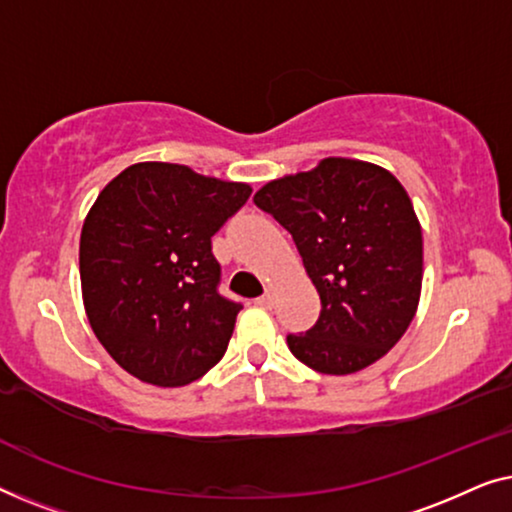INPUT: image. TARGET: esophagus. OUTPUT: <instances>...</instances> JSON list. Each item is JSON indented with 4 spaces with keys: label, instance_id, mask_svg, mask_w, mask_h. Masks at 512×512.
Here are the masks:
<instances>
[{
    "label": "esophagus",
    "instance_id": "34e87169",
    "mask_svg": "<svg viewBox=\"0 0 512 512\" xmlns=\"http://www.w3.org/2000/svg\"><path fill=\"white\" fill-rule=\"evenodd\" d=\"M272 303H275V298H272V293H265V296L256 298V305H261V307H272Z\"/></svg>",
    "mask_w": 512,
    "mask_h": 512
}]
</instances>
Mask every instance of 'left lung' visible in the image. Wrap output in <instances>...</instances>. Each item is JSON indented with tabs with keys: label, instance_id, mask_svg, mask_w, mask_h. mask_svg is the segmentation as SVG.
I'll return each instance as SVG.
<instances>
[{
	"label": "left lung",
	"instance_id": "8db88e82",
	"mask_svg": "<svg viewBox=\"0 0 512 512\" xmlns=\"http://www.w3.org/2000/svg\"><path fill=\"white\" fill-rule=\"evenodd\" d=\"M296 242L321 312L289 333L291 354L324 375H349L382 359L417 312L422 228L394 174L352 158L275 179L254 195Z\"/></svg>",
	"mask_w": 512,
	"mask_h": 512
}]
</instances>
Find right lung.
<instances>
[{"label":"right lung","mask_w":512,"mask_h":512,"mask_svg":"<svg viewBox=\"0 0 512 512\" xmlns=\"http://www.w3.org/2000/svg\"><path fill=\"white\" fill-rule=\"evenodd\" d=\"M249 195L174 163L130 165L97 195L81 230L83 305L130 375L184 387L226 354L242 303L219 293L212 237Z\"/></svg>","instance_id":"1"}]
</instances>
